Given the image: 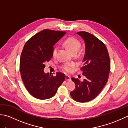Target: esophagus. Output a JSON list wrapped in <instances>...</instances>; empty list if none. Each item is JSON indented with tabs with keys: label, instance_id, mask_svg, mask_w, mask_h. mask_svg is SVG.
<instances>
[{
	"label": "esophagus",
	"instance_id": "1",
	"mask_svg": "<svg viewBox=\"0 0 128 128\" xmlns=\"http://www.w3.org/2000/svg\"><path fill=\"white\" fill-rule=\"evenodd\" d=\"M66 81H70V80H71V78H70L69 76H66Z\"/></svg>",
	"mask_w": 128,
	"mask_h": 128
}]
</instances>
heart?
Wrapping results in <instances>:
<instances>
[{
    "instance_id": "b5f03b06",
    "label": "heart",
    "mask_w": 128,
    "mask_h": 128,
    "mask_svg": "<svg viewBox=\"0 0 128 128\" xmlns=\"http://www.w3.org/2000/svg\"><path fill=\"white\" fill-rule=\"evenodd\" d=\"M63 44L72 54L76 53L81 46V43L79 40L72 37L67 38L64 41ZM57 52H58V48L57 47H54L52 52L53 57L56 56ZM74 66V64H64L62 66L60 69L62 72H72V68Z\"/></svg>"
}]
</instances>
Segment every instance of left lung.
<instances>
[{
	"instance_id": "obj_1",
	"label": "left lung",
	"mask_w": 128,
	"mask_h": 128,
	"mask_svg": "<svg viewBox=\"0 0 128 128\" xmlns=\"http://www.w3.org/2000/svg\"><path fill=\"white\" fill-rule=\"evenodd\" d=\"M77 34L85 41V53L81 70L85 78L80 81L78 78H72L75 88L70 95L78 102H87L97 97L107 82L110 62L107 49L101 40L88 32Z\"/></svg>"
}]
</instances>
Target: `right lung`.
I'll list each match as a JSON object with an SVG mask.
<instances>
[{
  "label": "right lung",
  "instance_id": "right-lung-1",
  "mask_svg": "<svg viewBox=\"0 0 128 128\" xmlns=\"http://www.w3.org/2000/svg\"><path fill=\"white\" fill-rule=\"evenodd\" d=\"M66 34V31L43 30L25 43L21 54L20 72L21 78L30 94L40 100L54 96L63 82L66 75L57 72L56 76L45 74L46 62L52 58L53 46Z\"/></svg>",
  "mask_w": 128,
  "mask_h": 128
}]
</instances>
